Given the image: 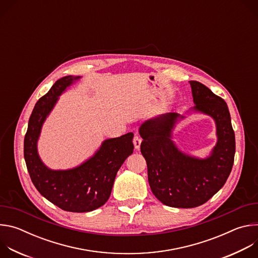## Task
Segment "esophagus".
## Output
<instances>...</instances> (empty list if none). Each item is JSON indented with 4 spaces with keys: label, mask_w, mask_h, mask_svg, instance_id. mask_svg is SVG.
Listing matches in <instances>:
<instances>
[{
    "label": "esophagus",
    "mask_w": 258,
    "mask_h": 258,
    "mask_svg": "<svg viewBox=\"0 0 258 258\" xmlns=\"http://www.w3.org/2000/svg\"><path fill=\"white\" fill-rule=\"evenodd\" d=\"M133 142H134V145H135V148L139 150L140 149V146H141V143H142V138L139 135H135Z\"/></svg>",
    "instance_id": "obj_1"
}]
</instances>
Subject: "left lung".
<instances>
[{
    "label": "left lung",
    "mask_w": 258,
    "mask_h": 258,
    "mask_svg": "<svg viewBox=\"0 0 258 258\" xmlns=\"http://www.w3.org/2000/svg\"><path fill=\"white\" fill-rule=\"evenodd\" d=\"M190 85L196 104L193 109L210 115L216 123L217 143L208 158L186 155L174 146L171 133L177 118H182L176 112L147 120L139 131L150 188L160 202L177 208L200 206L222 189L231 173L236 150L225 100L199 82L191 81Z\"/></svg>",
    "instance_id": "obj_1"
}]
</instances>
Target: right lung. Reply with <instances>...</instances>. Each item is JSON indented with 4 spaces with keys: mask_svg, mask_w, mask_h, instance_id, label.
Wrapping results in <instances>:
<instances>
[{
    "mask_svg": "<svg viewBox=\"0 0 258 258\" xmlns=\"http://www.w3.org/2000/svg\"><path fill=\"white\" fill-rule=\"evenodd\" d=\"M79 79L71 76L61 78L36 102L24 137V159L31 181L46 199L65 211L88 212L108 200L118 169L134 151V134L104 141L92 158L76 168L49 169L39 157L36 142L58 97Z\"/></svg>",
    "mask_w": 258,
    "mask_h": 258,
    "instance_id": "1",
    "label": "right lung"
}]
</instances>
